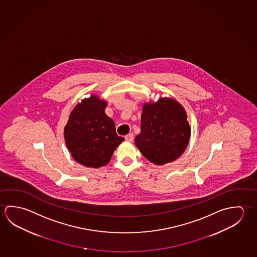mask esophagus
Listing matches in <instances>:
<instances>
[{
  "mask_svg": "<svg viewBox=\"0 0 257 257\" xmlns=\"http://www.w3.org/2000/svg\"><path fill=\"white\" fill-rule=\"evenodd\" d=\"M125 140L128 142H133L134 141V135L129 134V135H125Z\"/></svg>",
  "mask_w": 257,
  "mask_h": 257,
  "instance_id": "34e87169",
  "label": "esophagus"
}]
</instances>
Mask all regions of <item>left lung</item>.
<instances>
[{"mask_svg":"<svg viewBox=\"0 0 257 257\" xmlns=\"http://www.w3.org/2000/svg\"><path fill=\"white\" fill-rule=\"evenodd\" d=\"M189 136L187 114L177 101L164 97L144 104L141 132L135 141L150 162L157 165L173 162L187 148Z\"/></svg>","mask_w":257,"mask_h":257,"instance_id":"8db88e82","label":"left lung"}]
</instances>
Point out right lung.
Segmentation results:
<instances>
[{"mask_svg": "<svg viewBox=\"0 0 257 257\" xmlns=\"http://www.w3.org/2000/svg\"><path fill=\"white\" fill-rule=\"evenodd\" d=\"M106 103L96 95L82 101L69 116L64 135L75 161L90 168L107 164L118 145L124 141L118 136L114 122L104 109Z\"/></svg>", "mask_w": 257, "mask_h": 257, "instance_id": "add662e5", "label": "right lung"}]
</instances>
